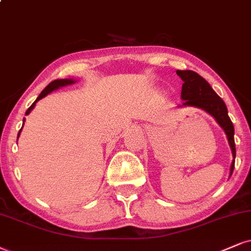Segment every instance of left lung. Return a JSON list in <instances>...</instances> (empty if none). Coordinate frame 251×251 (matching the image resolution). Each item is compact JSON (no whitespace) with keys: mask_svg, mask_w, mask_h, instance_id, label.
Masks as SVG:
<instances>
[{"mask_svg":"<svg viewBox=\"0 0 251 251\" xmlns=\"http://www.w3.org/2000/svg\"><path fill=\"white\" fill-rule=\"evenodd\" d=\"M177 74L184 81L181 88V99L185 100L182 106H192L206 110L216 120V122L224 129L229 142L231 152L235 158L236 149L234 141V126L229 116L225 102L213 91L208 82L202 76L193 71H177ZM235 159L231 163L230 175L234 171Z\"/></svg>","mask_w":251,"mask_h":251,"instance_id":"left-lung-1","label":"left lung"}]
</instances>
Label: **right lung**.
Masks as SVG:
<instances>
[{"instance_id": "right-lung-1", "label": "right lung", "mask_w": 251, "mask_h": 251, "mask_svg": "<svg viewBox=\"0 0 251 251\" xmlns=\"http://www.w3.org/2000/svg\"><path fill=\"white\" fill-rule=\"evenodd\" d=\"M73 82L74 81H73L72 79H58V80H54V81H52V82L49 83V85L45 87V89H43V92L40 93L39 97L37 98V100L33 102V103L31 104L29 108H27V110L25 111V115H29L30 111L33 109V107H35L36 102L38 101V100H40V99H43L44 97H46V95H48L49 93H51L52 91H54V89H57V88H59V87H63V86L71 85V83H73ZM23 125H24V120H23ZM22 128H23V126H22ZM22 128H21V130H22ZM21 130L18 131V136H20V134H21Z\"/></svg>"}]
</instances>
